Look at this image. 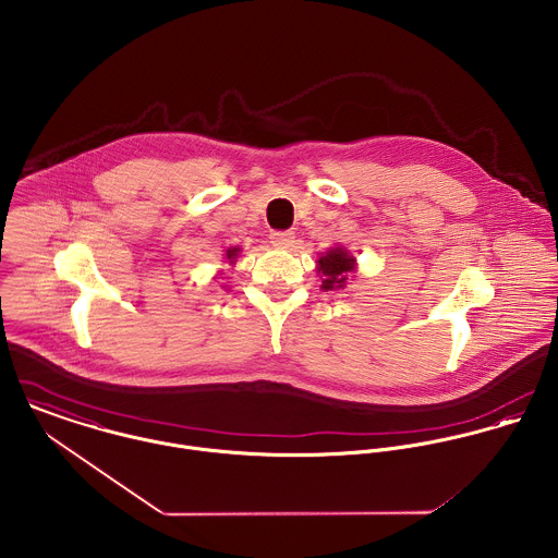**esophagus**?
Returning <instances> with one entry per match:
<instances>
[{
	"label": "esophagus",
	"instance_id": "obj_1",
	"mask_svg": "<svg viewBox=\"0 0 558 558\" xmlns=\"http://www.w3.org/2000/svg\"><path fill=\"white\" fill-rule=\"evenodd\" d=\"M270 242L277 244V246L288 248V246L294 244V234H292V232H272V234H270Z\"/></svg>",
	"mask_w": 558,
	"mask_h": 558
}]
</instances>
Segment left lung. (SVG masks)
<instances>
[{
  "label": "left lung",
  "instance_id": "left-lung-1",
  "mask_svg": "<svg viewBox=\"0 0 558 558\" xmlns=\"http://www.w3.org/2000/svg\"><path fill=\"white\" fill-rule=\"evenodd\" d=\"M356 259L348 253V248L335 246L326 251L318 259V272L322 277V290H343L348 283V275L354 272Z\"/></svg>",
  "mask_w": 558,
  "mask_h": 558
}]
</instances>
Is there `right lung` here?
Returning a JSON list of instances; mask_svg holds the SVG:
<instances>
[{
	"instance_id": "1",
	"label": "right lung",
	"mask_w": 558,
	"mask_h": 558,
	"mask_svg": "<svg viewBox=\"0 0 558 558\" xmlns=\"http://www.w3.org/2000/svg\"><path fill=\"white\" fill-rule=\"evenodd\" d=\"M240 248L239 246H232V248H228L226 251V257L230 259V264H234L236 262V257H239Z\"/></svg>"
}]
</instances>
